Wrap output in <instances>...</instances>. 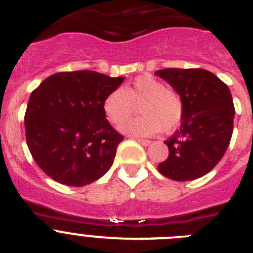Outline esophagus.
Segmentation results:
<instances>
[{
    "label": "esophagus",
    "instance_id": "1",
    "mask_svg": "<svg viewBox=\"0 0 253 253\" xmlns=\"http://www.w3.org/2000/svg\"><path fill=\"white\" fill-rule=\"evenodd\" d=\"M137 142H139L142 146H149L151 144V140L148 139H140V138H137Z\"/></svg>",
    "mask_w": 253,
    "mask_h": 253
}]
</instances>
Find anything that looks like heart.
<instances>
[{
	"label": "heart",
	"instance_id": "1",
	"mask_svg": "<svg viewBox=\"0 0 253 253\" xmlns=\"http://www.w3.org/2000/svg\"><path fill=\"white\" fill-rule=\"evenodd\" d=\"M139 106L143 115L125 123L122 129L134 135H153L176 130L184 116V101L175 90L151 75L137 76L124 88H115L104 100V113L114 125L130 118Z\"/></svg>",
	"mask_w": 253,
	"mask_h": 253
}]
</instances>
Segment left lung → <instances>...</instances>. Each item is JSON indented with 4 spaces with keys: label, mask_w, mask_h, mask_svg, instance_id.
I'll use <instances>...</instances> for the list:
<instances>
[{
    "label": "left lung",
    "mask_w": 253,
    "mask_h": 253,
    "mask_svg": "<svg viewBox=\"0 0 253 253\" xmlns=\"http://www.w3.org/2000/svg\"><path fill=\"white\" fill-rule=\"evenodd\" d=\"M154 75L169 82L184 101L181 126L165 140L169 153L158 165V171L175 181L202 177L218 165L231 142L234 120L231 91L207 69L166 68Z\"/></svg>",
    "instance_id": "left-lung-1"
}]
</instances>
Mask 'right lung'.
<instances>
[{
	"label": "right lung",
	"mask_w": 253,
	"mask_h": 253,
	"mask_svg": "<svg viewBox=\"0 0 253 253\" xmlns=\"http://www.w3.org/2000/svg\"><path fill=\"white\" fill-rule=\"evenodd\" d=\"M123 81L95 71L58 72L31 92L26 143L49 177L84 186L109 171L124 137L107 122L102 105Z\"/></svg>",
	"instance_id": "right-lung-1"
}]
</instances>
